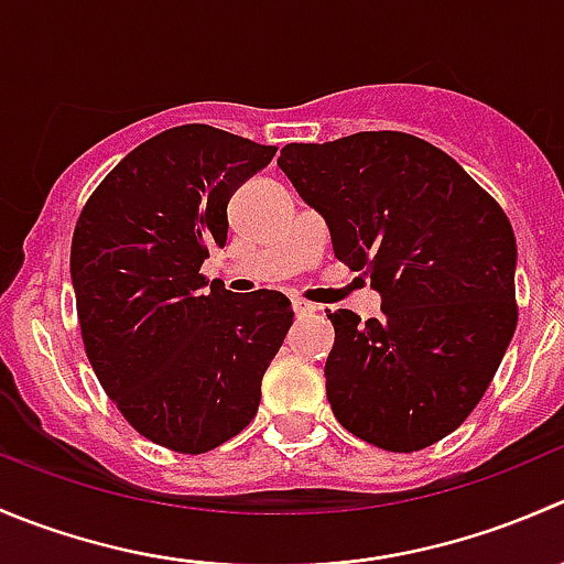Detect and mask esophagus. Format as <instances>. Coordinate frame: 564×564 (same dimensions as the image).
<instances>
[{"label": "esophagus", "instance_id": "34e87169", "mask_svg": "<svg viewBox=\"0 0 564 564\" xmlns=\"http://www.w3.org/2000/svg\"><path fill=\"white\" fill-rule=\"evenodd\" d=\"M292 308L297 316H314L318 311L314 303H308V300H292Z\"/></svg>", "mask_w": 564, "mask_h": 564}]
</instances>
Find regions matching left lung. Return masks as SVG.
Listing matches in <instances>:
<instances>
[{
	"instance_id": "obj_1",
	"label": "left lung",
	"mask_w": 564,
	"mask_h": 564,
	"mask_svg": "<svg viewBox=\"0 0 564 564\" xmlns=\"http://www.w3.org/2000/svg\"><path fill=\"white\" fill-rule=\"evenodd\" d=\"M327 220L333 250L382 294V316L327 314V401L390 453L445 440L482 398L516 333V237L505 209L447 152L371 130L278 158Z\"/></svg>"
}]
</instances>
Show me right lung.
Listing matches in <instances>:
<instances>
[{
    "label": "right lung",
    "mask_w": 564,
    "mask_h": 564,
    "mask_svg": "<svg viewBox=\"0 0 564 564\" xmlns=\"http://www.w3.org/2000/svg\"><path fill=\"white\" fill-rule=\"evenodd\" d=\"M278 147L180 124L135 147L78 215L70 275L84 349L122 417L155 445L207 453L240 434L292 327L281 292L202 275L229 198Z\"/></svg>",
    "instance_id": "1"
}]
</instances>
